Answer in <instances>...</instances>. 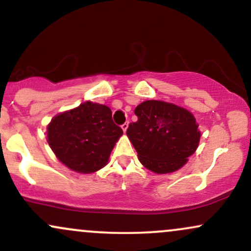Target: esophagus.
Listing matches in <instances>:
<instances>
[{
  "label": "esophagus",
  "mask_w": 251,
  "mask_h": 251,
  "mask_svg": "<svg viewBox=\"0 0 251 251\" xmlns=\"http://www.w3.org/2000/svg\"><path fill=\"white\" fill-rule=\"evenodd\" d=\"M127 127H128V123H125V124H123V125H122V128H123L124 132L127 131Z\"/></svg>",
  "instance_id": "1"
}]
</instances>
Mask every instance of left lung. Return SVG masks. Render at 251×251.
<instances>
[{"instance_id":"obj_1","label":"left lung","mask_w":251,"mask_h":251,"mask_svg":"<svg viewBox=\"0 0 251 251\" xmlns=\"http://www.w3.org/2000/svg\"><path fill=\"white\" fill-rule=\"evenodd\" d=\"M134 113L138 120L129 124L126 134L139 162L158 175L183 168L200 145L201 131L194 114L162 100H146Z\"/></svg>"}]
</instances>
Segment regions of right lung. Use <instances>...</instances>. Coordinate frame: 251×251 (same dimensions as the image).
Listing matches in <instances>:
<instances>
[{
    "label": "right lung",
    "mask_w": 251,
    "mask_h": 251,
    "mask_svg": "<svg viewBox=\"0 0 251 251\" xmlns=\"http://www.w3.org/2000/svg\"><path fill=\"white\" fill-rule=\"evenodd\" d=\"M122 135L111 108L92 101L56 114L47 125L51 151L63 165L79 174L102 169Z\"/></svg>",
    "instance_id": "1"
}]
</instances>
